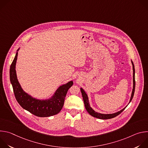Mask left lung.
Returning <instances> with one entry per match:
<instances>
[{"label": "left lung", "instance_id": "left-lung-1", "mask_svg": "<svg viewBox=\"0 0 148 148\" xmlns=\"http://www.w3.org/2000/svg\"><path fill=\"white\" fill-rule=\"evenodd\" d=\"M132 67H133V82H134V86H133V90H132V94H131V97L130 99V102L132 101L134 95V92H135V67L134 65V63L132 61ZM81 92L82 94V98L84 100V105H85V107L86 110L87 111V112L92 116L99 118V119H111V118H113L116 116H118V115H119L125 109H122V110H121L119 112H117L116 113L112 114H100V113H98L97 112H95V111H94L90 107L89 102H88V96L87 95V94L86 93V92L84 91V90L81 88Z\"/></svg>", "mask_w": 148, "mask_h": 148}]
</instances>
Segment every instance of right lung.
I'll list each match as a JSON object with an SVG mask.
<instances>
[{
  "mask_svg": "<svg viewBox=\"0 0 148 148\" xmlns=\"http://www.w3.org/2000/svg\"><path fill=\"white\" fill-rule=\"evenodd\" d=\"M17 54L18 52L16 53L10 66V79L15 98L18 103L23 109L39 117L50 116L59 113L64 105L67 91L73 85V82L71 81L66 84L60 86L54 96L50 99L38 100L33 98L22 90L17 80L15 70Z\"/></svg>",
  "mask_w": 148,
  "mask_h": 148,
  "instance_id": "right-lung-1",
  "label": "right lung"
}]
</instances>
